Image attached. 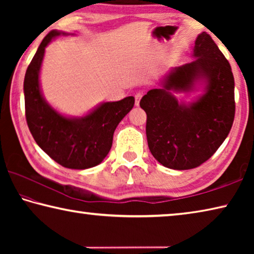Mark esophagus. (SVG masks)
Returning a JSON list of instances; mask_svg holds the SVG:
<instances>
[{
  "label": "esophagus",
  "mask_w": 254,
  "mask_h": 254,
  "mask_svg": "<svg viewBox=\"0 0 254 254\" xmlns=\"http://www.w3.org/2000/svg\"><path fill=\"white\" fill-rule=\"evenodd\" d=\"M141 97H142V93H140V92H139V93H136L135 95H134V98H135V106H139Z\"/></svg>",
  "instance_id": "obj_1"
}]
</instances>
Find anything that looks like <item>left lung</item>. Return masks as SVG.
I'll return each mask as SVG.
<instances>
[{"instance_id":"1","label":"left lung","mask_w":254,"mask_h":254,"mask_svg":"<svg viewBox=\"0 0 254 254\" xmlns=\"http://www.w3.org/2000/svg\"><path fill=\"white\" fill-rule=\"evenodd\" d=\"M192 62L171 68L141 98L147 113L150 152L169 169L198 167L224 142L234 121V77L229 62L209 34L197 36ZM199 91L185 102L178 95Z\"/></svg>"}]
</instances>
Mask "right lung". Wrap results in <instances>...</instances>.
I'll use <instances>...</instances> for the list:
<instances>
[{"label":"right lung","instance_id":"1","mask_svg":"<svg viewBox=\"0 0 254 254\" xmlns=\"http://www.w3.org/2000/svg\"><path fill=\"white\" fill-rule=\"evenodd\" d=\"M50 31L38 48L24 76L25 118L37 144L56 162L69 169H88L109 154L119 123L132 110L134 97L102 102L85 115L70 117L51 106L42 94L40 70L46 47L58 37L75 36Z\"/></svg>","mask_w":254,"mask_h":254}]
</instances>
